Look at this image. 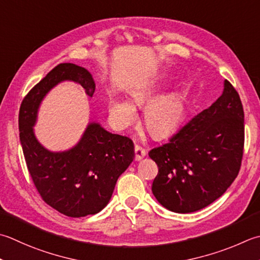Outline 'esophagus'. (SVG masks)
Returning a JSON list of instances; mask_svg holds the SVG:
<instances>
[{"label":"esophagus","mask_w":260,"mask_h":260,"mask_svg":"<svg viewBox=\"0 0 260 260\" xmlns=\"http://www.w3.org/2000/svg\"><path fill=\"white\" fill-rule=\"evenodd\" d=\"M134 151H135V160L136 161L142 160L145 156V154H146V151L143 149V147L140 146V145H135Z\"/></svg>","instance_id":"esophagus-1"}]
</instances>
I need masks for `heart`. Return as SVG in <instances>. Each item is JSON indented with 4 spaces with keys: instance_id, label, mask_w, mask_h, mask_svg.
<instances>
[{
    "instance_id": "obj_1",
    "label": "heart",
    "mask_w": 260,
    "mask_h": 260,
    "mask_svg": "<svg viewBox=\"0 0 260 260\" xmlns=\"http://www.w3.org/2000/svg\"><path fill=\"white\" fill-rule=\"evenodd\" d=\"M156 91V84L149 83L136 88L131 92V101L136 106H143ZM108 113L113 125L118 129H125L137 118L135 107L128 101L110 96L108 99ZM185 114V103L177 92L164 93L152 99L144 108V124L154 137L169 135Z\"/></svg>"
}]
</instances>
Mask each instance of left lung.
I'll list each match as a JSON object with an SVG mask.
<instances>
[{
  "label": "left lung",
  "mask_w": 260,
  "mask_h": 260,
  "mask_svg": "<svg viewBox=\"0 0 260 260\" xmlns=\"http://www.w3.org/2000/svg\"><path fill=\"white\" fill-rule=\"evenodd\" d=\"M245 114L237 90L224 89L207 109L178 129L149 156L159 168L152 184L156 201L175 213H191L221 197L240 170Z\"/></svg>",
  "instance_id": "obj_1"
}]
</instances>
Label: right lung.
Instances as JSON below:
<instances>
[{"mask_svg": "<svg viewBox=\"0 0 260 260\" xmlns=\"http://www.w3.org/2000/svg\"><path fill=\"white\" fill-rule=\"evenodd\" d=\"M63 81H73L92 96L95 84L88 70L62 63L24 96L19 111V132L25 164L44 202L62 214L82 217L108 204L117 179L134 160L131 139L89 123L72 149L52 152L36 139L34 126L43 99Z\"/></svg>", "mask_w": 260, "mask_h": 260, "instance_id": "obj_1", "label": "right lung"}]
</instances>
